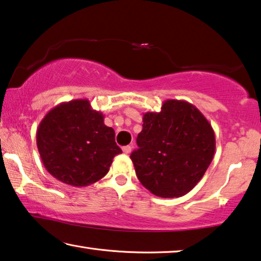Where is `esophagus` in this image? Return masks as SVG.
<instances>
[{"label":"esophagus","instance_id":"34e87169","mask_svg":"<svg viewBox=\"0 0 261 261\" xmlns=\"http://www.w3.org/2000/svg\"><path fill=\"white\" fill-rule=\"evenodd\" d=\"M122 150H123V153L124 154H129L130 153V150H132V146H124V147H122Z\"/></svg>","mask_w":261,"mask_h":261}]
</instances>
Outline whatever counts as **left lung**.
<instances>
[{
  "instance_id": "left-lung-1",
  "label": "left lung",
  "mask_w": 261,
  "mask_h": 261,
  "mask_svg": "<svg viewBox=\"0 0 261 261\" xmlns=\"http://www.w3.org/2000/svg\"><path fill=\"white\" fill-rule=\"evenodd\" d=\"M130 154L138 179L161 198L187 194L213 160L215 135L201 112L184 100H166L160 112H147Z\"/></svg>"
}]
</instances>
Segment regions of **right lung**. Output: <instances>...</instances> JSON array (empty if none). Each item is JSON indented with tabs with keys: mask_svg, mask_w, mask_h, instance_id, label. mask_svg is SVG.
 I'll return each instance as SVG.
<instances>
[{
	"mask_svg": "<svg viewBox=\"0 0 261 261\" xmlns=\"http://www.w3.org/2000/svg\"><path fill=\"white\" fill-rule=\"evenodd\" d=\"M103 118L87 99L62 102L47 113L37 128L36 145L55 179L85 187L107 174L113 159L122 150Z\"/></svg>",
	"mask_w": 261,
	"mask_h": 261,
	"instance_id": "add662e5",
	"label": "right lung"
}]
</instances>
